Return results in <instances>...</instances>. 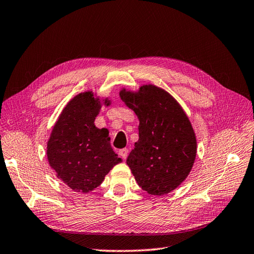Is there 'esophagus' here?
<instances>
[{
    "instance_id": "1",
    "label": "esophagus",
    "mask_w": 254,
    "mask_h": 254,
    "mask_svg": "<svg viewBox=\"0 0 254 254\" xmlns=\"http://www.w3.org/2000/svg\"><path fill=\"white\" fill-rule=\"evenodd\" d=\"M119 154L124 159H126L127 156H128V154H129V150H128V148H126V147L125 148H122V150H120Z\"/></svg>"
}]
</instances>
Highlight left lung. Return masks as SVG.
<instances>
[{"instance_id":"1","label":"left lung","mask_w":254,"mask_h":254,"mask_svg":"<svg viewBox=\"0 0 254 254\" xmlns=\"http://www.w3.org/2000/svg\"><path fill=\"white\" fill-rule=\"evenodd\" d=\"M120 96L140 121L139 140L126 163L142 190L168 194L193 167L197 146L193 127L180 104L156 86H142L137 94L124 89Z\"/></svg>"}]
</instances>
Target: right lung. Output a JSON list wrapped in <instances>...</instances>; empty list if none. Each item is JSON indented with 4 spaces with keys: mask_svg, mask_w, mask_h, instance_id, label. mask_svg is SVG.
Returning <instances> with one entry per match:
<instances>
[{
    "mask_svg": "<svg viewBox=\"0 0 254 254\" xmlns=\"http://www.w3.org/2000/svg\"><path fill=\"white\" fill-rule=\"evenodd\" d=\"M107 106L110 101L106 100ZM99 99L90 91L74 97L64 109L47 143L49 165L73 190L88 193L123 162L111 146L109 131L95 126Z\"/></svg>",
    "mask_w": 254,
    "mask_h": 254,
    "instance_id": "add662e5",
    "label": "right lung"
}]
</instances>
